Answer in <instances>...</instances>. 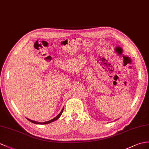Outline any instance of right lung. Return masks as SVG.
Here are the masks:
<instances>
[{
    "label": "right lung",
    "instance_id": "add662e5",
    "mask_svg": "<svg viewBox=\"0 0 149 149\" xmlns=\"http://www.w3.org/2000/svg\"><path fill=\"white\" fill-rule=\"evenodd\" d=\"M63 110H64V107L63 108V109H62V111H61L60 113H59V114H58L56 117H55V118H54V119H51V120L48 121H46V122H43V123H41V122H37V121H33V120H31V119H28V118H27V119H28V120L30 121V122H31V123H35V124H38V125H45V124H49V123H52V122H53V121H54L57 120V119H59V117H60L61 116V114H62Z\"/></svg>",
    "mask_w": 149,
    "mask_h": 149
}]
</instances>
